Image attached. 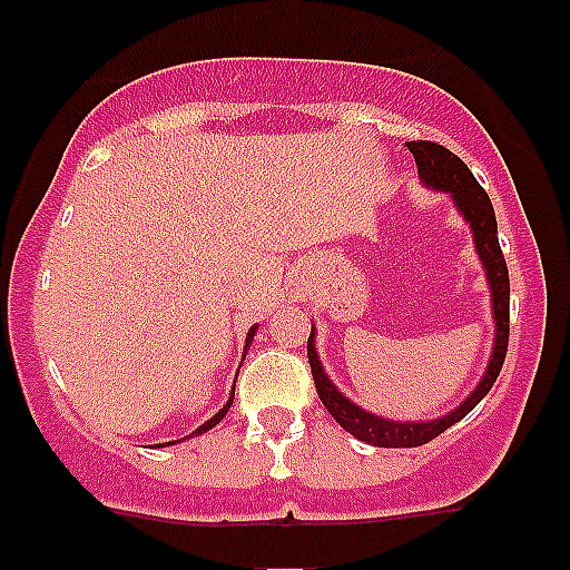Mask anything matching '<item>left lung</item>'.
Returning a JSON list of instances; mask_svg holds the SVG:
<instances>
[{
	"mask_svg": "<svg viewBox=\"0 0 570 570\" xmlns=\"http://www.w3.org/2000/svg\"><path fill=\"white\" fill-rule=\"evenodd\" d=\"M407 149L412 153V158H415L417 174H421L423 185L453 195L458 212L463 214V219L472 227L476 254H480V263L485 267V276L490 284V294H493L495 343L493 356H490V364L485 375H482L480 385H476L472 394L463 399L453 412L426 423H402L372 415V412L362 410L358 404H353L351 399L340 394L330 377H326L322 362H318L311 330V337H307V362H311L318 399H322V404L330 410V415L335 417L348 434L367 444H375V448H421V444L440 436L442 431L455 426V423L461 421V417H466L469 412L485 399L488 391L493 389L495 377H499V372L503 367V358H507L509 345V271L499 244V225H495L493 203H490L485 189L480 187V181L474 179V174L469 171L466 163L450 153L448 147H442V144L436 141H407Z\"/></svg>",
	"mask_w": 570,
	"mask_h": 570,
	"instance_id": "8db88e82",
	"label": "left lung"
}]
</instances>
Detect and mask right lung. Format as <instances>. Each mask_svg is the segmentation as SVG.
I'll return each mask as SVG.
<instances>
[{"mask_svg": "<svg viewBox=\"0 0 570 570\" xmlns=\"http://www.w3.org/2000/svg\"><path fill=\"white\" fill-rule=\"evenodd\" d=\"M254 332H257V326H252V330H248V340H246V343H252ZM233 396H235V391H233ZM233 396H230V399H227V404H225V407H222V410L217 412V415H214V417H212V421H206V423H203V426H200V429H195V434H203V431H208V429H214V426H217V423L222 421V417H225V412H227V410H230V404H233ZM166 444H168V442H166Z\"/></svg>", "mask_w": 570, "mask_h": 570, "instance_id": "1", "label": "right lung"}]
</instances>
